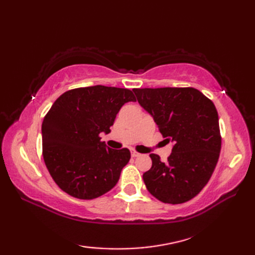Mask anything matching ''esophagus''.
Masks as SVG:
<instances>
[{"label":"esophagus","mask_w":255,"mask_h":255,"mask_svg":"<svg viewBox=\"0 0 255 255\" xmlns=\"http://www.w3.org/2000/svg\"><path fill=\"white\" fill-rule=\"evenodd\" d=\"M139 155H140V153L137 152V151L131 150V156H132V158H137V156H139Z\"/></svg>","instance_id":"1"}]
</instances>
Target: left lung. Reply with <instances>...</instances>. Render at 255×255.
<instances>
[{
    "mask_svg": "<svg viewBox=\"0 0 255 255\" xmlns=\"http://www.w3.org/2000/svg\"><path fill=\"white\" fill-rule=\"evenodd\" d=\"M132 91L167 143H173L165 162L150 154L152 166L143 174L147 189L166 204L188 202L206 186L219 159L221 137L214 103L194 88Z\"/></svg>",
    "mask_w": 255,
    "mask_h": 255,
    "instance_id": "8db88e82",
    "label": "left lung"
}]
</instances>
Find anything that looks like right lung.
<instances>
[{
	"instance_id": "right-lung-1",
	"label": "right lung",
	"mask_w": 255,
	"mask_h": 255,
	"mask_svg": "<svg viewBox=\"0 0 255 255\" xmlns=\"http://www.w3.org/2000/svg\"><path fill=\"white\" fill-rule=\"evenodd\" d=\"M128 102H136L130 90L95 85L70 90L53 103L41 126L42 155L63 192L93 199L116 185L130 151L108 148L100 134L111 131Z\"/></svg>"
}]
</instances>
